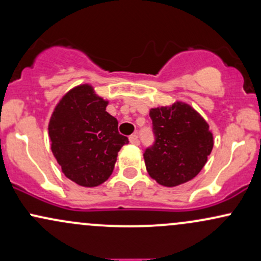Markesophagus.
Returning a JSON list of instances; mask_svg holds the SVG:
<instances>
[{
	"instance_id": "34e87169",
	"label": "esophagus",
	"mask_w": 261,
	"mask_h": 261,
	"mask_svg": "<svg viewBox=\"0 0 261 261\" xmlns=\"http://www.w3.org/2000/svg\"><path fill=\"white\" fill-rule=\"evenodd\" d=\"M128 140H130V142L135 146L140 145V140H139V137H137V135H131V136L128 137Z\"/></svg>"
}]
</instances>
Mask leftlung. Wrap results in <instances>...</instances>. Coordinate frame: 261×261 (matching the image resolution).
Listing matches in <instances>:
<instances>
[{
	"label": "left lung",
	"mask_w": 261,
	"mask_h": 261,
	"mask_svg": "<svg viewBox=\"0 0 261 261\" xmlns=\"http://www.w3.org/2000/svg\"><path fill=\"white\" fill-rule=\"evenodd\" d=\"M154 143L143 153L149 176L163 187L184 184L199 174L214 147L205 119L187 103L149 110Z\"/></svg>",
	"instance_id": "8db88e82"
}]
</instances>
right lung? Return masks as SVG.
<instances>
[{
  "instance_id": "1",
  "label": "right lung",
  "mask_w": 261,
  "mask_h": 261,
  "mask_svg": "<svg viewBox=\"0 0 261 261\" xmlns=\"http://www.w3.org/2000/svg\"><path fill=\"white\" fill-rule=\"evenodd\" d=\"M107 106L92 86L81 85L66 93L50 118L54 157L62 173L81 187L103 184L112 175L118 152L128 143Z\"/></svg>"
}]
</instances>
